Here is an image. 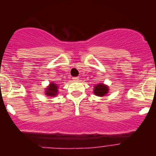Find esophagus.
Instances as JSON below:
<instances>
[{"label": "esophagus", "instance_id": "obj_1", "mask_svg": "<svg viewBox=\"0 0 156 156\" xmlns=\"http://www.w3.org/2000/svg\"><path fill=\"white\" fill-rule=\"evenodd\" d=\"M80 80V78L78 76H75V77H73V81H78Z\"/></svg>", "mask_w": 156, "mask_h": 156}]
</instances>
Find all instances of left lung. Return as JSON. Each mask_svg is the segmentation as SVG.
<instances>
[{
    "label": "left lung",
    "instance_id": "left-lung-1",
    "mask_svg": "<svg viewBox=\"0 0 156 156\" xmlns=\"http://www.w3.org/2000/svg\"><path fill=\"white\" fill-rule=\"evenodd\" d=\"M108 87H106L105 85L102 84V83H100V84H98L97 86L94 87V93L97 96H104L106 94L108 93Z\"/></svg>",
    "mask_w": 156,
    "mask_h": 156
}]
</instances>
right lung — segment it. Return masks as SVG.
<instances>
[{"mask_svg": "<svg viewBox=\"0 0 156 156\" xmlns=\"http://www.w3.org/2000/svg\"><path fill=\"white\" fill-rule=\"evenodd\" d=\"M58 93V87L55 83H51L49 87L47 89L46 94L48 96H55Z\"/></svg>", "mask_w": 156, "mask_h": 156, "instance_id": "right-lung-1", "label": "right lung"}]
</instances>
